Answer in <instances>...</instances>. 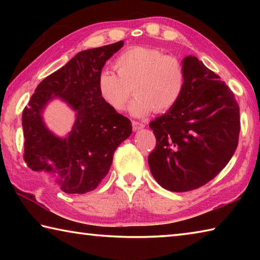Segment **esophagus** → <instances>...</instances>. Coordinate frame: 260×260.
Here are the masks:
<instances>
[{"mask_svg": "<svg viewBox=\"0 0 260 260\" xmlns=\"http://www.w3.org/2000/svg\"><path fill=\"white\" fill-rule=\"evenodd\" d=\"M132 125H133V131L136 132V131H140L144 128V124L143 122H139V121H133L132 122Z\"/></svg>", "mask_w": 260, "mask_h": 260, "instance_id": "1", "label": "esophagus"}]
</instances>
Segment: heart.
I'll return each instance as SVG.
<instances>
[{"instance_id": "obj_1", "label": "heart", "mask_w": 260, "mask_h": 260, "mask_svg": "<svg viewBox=\"0 0 260 260\" xmlns=\"http://www.w3.org/2000/svg\"><path fill=\"white\" fill-rule=\"evenodd\" d=\"M116 74L109 69L99 73L98 89L101 99L117 111L129 104L134 117H146L153 110L166 112L175 107L186 87V71L181 61L155 48L133 47L125 50L114 61Z\"/></svg>"}]
</instances>
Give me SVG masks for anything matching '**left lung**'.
I'll return each instance as SVG.
<instances>
[{
    "instance_id": "obj_1",
    "label": "left lung",
    "mask_w": 260,
    "mask_h": 260,
    "mask_svg": "<svg viewBox=\"0 0 260 260\" xmlns=\"http://www.w3.org/2000/svg\"><path fill=\"white\" fill-rule=\"evenodd\" d=\"M186 87L169 111L149 124L156 148L152 177L170 191H189L212 180L234 155L240 133L235 95L195 56L182 59Z\"/></svg>"
}]
</instances>
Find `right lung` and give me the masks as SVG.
Masks as SVG:
<instances>
[{
  "label": "right lung",
  "mask_w": 260,
  "mask_h": 260,
  "mask_svg": "<svg viewBox=\"0 0 260 260\" xmlns=\"http://www.w3.org/2000/svg\"><path fill=\"white\" fill-rule=\"evenodd\" d=\"M124 41L80 51L39 83L24 109V158L67 193H85L108 174L116 149L132 134V122L101 99L98 77ZM54 99L64 102L76 120L69 134L56 136L43 113Z\"/></svg>",
  "instance_id": "add662e5"
}]
</instances>
